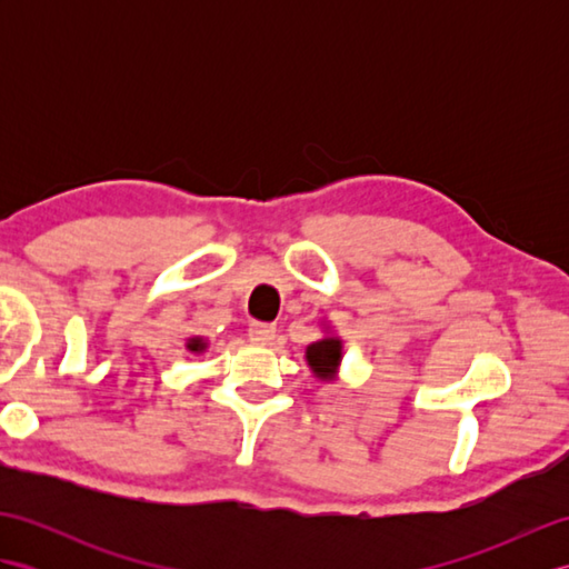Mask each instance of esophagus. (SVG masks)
I'll list each match as a JSON object with an SVG mask.
<instances>
[{"instance_id":"34e87169","label":"esophagus","mask_w":569,"mask_h":569,"mask_svg":"<svg viewBox=\"0 0 569 569\" xmlns=\"http://www.w3.org/2000/svg\"><path fill=\"white\" fill-rule=\"evenodd\" d=\"M249 335H251V340H253V342H259V345H269V342L273 340L276 328H273V325H269V322H251Z\"/></svg>"}]
</instances>
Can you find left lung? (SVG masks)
<instances>
[{"instance_id":"8db88e82","label":"left lung","mask_w":569,"mask_h":569,"mask_svg":"<svg viewBox=\"0 0 569 569\" xmlns=\"http://www.w3.org/2000/svg\"><path fill=\"white\" fill-rule=\"evenodd\" d=\"M322 337L306 347V361L312 377L322 383H332L340 379V367L345 357V342L328 322H322Z\"/></svg>"}]
</instances>
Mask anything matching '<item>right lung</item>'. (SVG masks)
Instances as JSON below:
<instances>
[{"label": "right lung", "instance_id": "1", "mask_svg": "<svg viewBox=\"0 0 569 569\" xmlns=\"http://www.w3.org/2000/svg\"><path fill=\"white\" fill-rule=\"evenodd\" d=\"M208 347H210V340L208 337H202V335H190L188 340H186V349L190 355H204L208 352Z\"/></svg>", "mask_w": 569, "mask_h": 569}]
</instances>
